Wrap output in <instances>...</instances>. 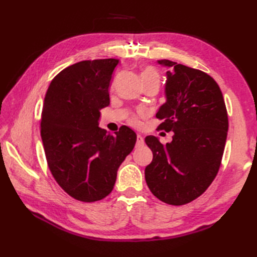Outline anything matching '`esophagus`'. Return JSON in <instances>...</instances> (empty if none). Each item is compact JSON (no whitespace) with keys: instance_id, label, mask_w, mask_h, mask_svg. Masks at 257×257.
<instances>
[{"instance_id":"esophagus-1","label":"esophagus","mask_w":257,"mask_h":257,"mask_svg":"<svg viewBox=\"0 0 257 257\" xmlns=\"http://www.w3.org/2000/svg\"><path fill=\"white\" fill-rule=\"evenodd\" d=\"M144 145V138H143V136L141 135H137V145H136V147H141Z\"/></svg>"}]
</instances>
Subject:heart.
Wrapping results in <instances>:
<instances>
[{
	"instance_id": "b5f03b06",
	"label": "heart",
	"mask_w": 257,
	"mask_h": 257,
	"mask_svg": "<svg viewBox=\"0 0 257 257\" xmlns=\"http://www.w3.org/2000/svg\"><path fill=\"white\" fill-rule=\"evenodd\" d=\"M141 76H143V79H145V78H154V79L159 80V76H158L157 70L155 68H152V67H147L143 72V75H141ZM132 122L134 124L138 123L137 119H133Z\"/></svg>"
}]
</instances>
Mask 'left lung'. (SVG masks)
I'll use <instances>...</instances> for the list:
<instances>
[{"label": "left lung", "instance_id": "left-lung-1", "mask_svg": "<svg viewBox=\"0 0 257 257\" xmlns=\"http://www.w3.org/2000/svg\"><path fill=\"white\" fill-rule=\"evenodd\" d=\"M166 102L156 117L159 129L173 132L171 143L162 145L155 136L145 141L154 154L146 167L150 191L160 201L183 205L210 187L221 166L228 119L222 91L211 76L168 59Z\"/></svg>", "mask_w": 257, "mask_h": 257}]
</instances>
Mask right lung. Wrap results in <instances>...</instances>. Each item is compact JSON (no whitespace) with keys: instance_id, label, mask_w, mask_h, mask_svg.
Wrapping results in <instances>:
<instances>
[{"instance_id":"right-lung-1","label":"right lung","mask_w":257,"mask_h":257,"mask_svg":"<svg viewBox=\"0 0 257 257\" xmlns=\"http://www.w3.org/2000/svg\"><path fill=\"white\" fill-rule=\"evenodd\" d=\"M119 59L83 61L63 69L48 87L41 136L48 168L65 192L83 202L111 192L117 171L137 135L122 125L116 136L98 127L109 106V85Z\"/></svg>"}]
</instances>
